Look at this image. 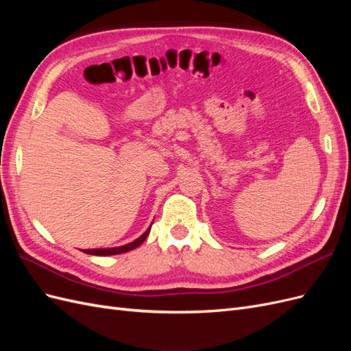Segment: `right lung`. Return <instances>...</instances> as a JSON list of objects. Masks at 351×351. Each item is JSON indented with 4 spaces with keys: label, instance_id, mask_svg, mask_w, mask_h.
<instances>
[{
    "label": "right lung",
    "instance_id": "right-lung-1",
    "mask_svg": "<svg viewBox=\"0 0 351 351\" xmlns=\"http://www.w3.org/2000/svg\"><path fill=\"white\" fill-rule=\"evenodd\" d=\"M154 224V222H152ZM152 224L149 226V228H147L141 237H137L136 240H133L132 243H127L124 244V246H119V247H105V249H84L83 252L88 253V254H93V256H111V254H120V253H125V252H130L136 247H139L141 244L146 240L147 234L151 232V227Z\"/></svg>",
    "mask_w": 351,
    "mask_h": 351
}]
</instances>
